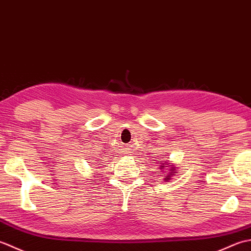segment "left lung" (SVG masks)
I'll return each instance as SVG.
<instances>
[{
  "label": "left lung",
  "instance_id": "1",
  "mask_svg": "<svg viewBox=\"0 0 251 251\" xmlns=\"http://www.w3.org/2000/svg\"><path fill=\"white\" fill-rule=\"evenodd\" d=\"M165 167H168V166H167V164H166V163H161V166H159V168H161L162 170H164V169H165ZM170 170H175V167L170 168ZM174 173H175V172H170L169 176H167V177L165 178V180H169V179H170V176H173V174H174Z\"/></svg>",
  "mask_w": 251,
  "mask_h": 251
}]
</instances>
